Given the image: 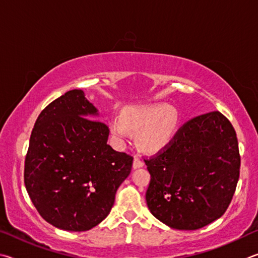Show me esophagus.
<instances>
[{
  "label": "esophagus",
  "mask_w": 258,
  "mask_h": 258,
  "mask_svg": "<svg viewBox=\"0 0 258 258\" xmlns=\"http://www.w3.org/2000/svg\"><path fill=\"white\" fill-rule=\"evenodd\" d=\"M144 163L143 162L138 159L137 156L134 157V162H133V168L134 169H139V168H143Z\"/></svg>",
  "instance_id": "obj_1"
}]
</instances>
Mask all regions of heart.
<instances>
[{
    "instance_id": "obj_1",
    "label": "heart",
    "mask_w": 258,
    "mask_h": 258,
    "mask_svg": "<svg viewBox=\"0 0 258 258\" xmlns=\"http://www.w3.org/2000/svg\"><path fill=\"white\" fill-rule=\"evenodd\" d=\"M178 123V112L171 106H134L124 110L122 116H112L108 128L119 144L125 143L130 132L136 133L138 147L153 154L172 142Z\"/></svg>"
}]
</instances>
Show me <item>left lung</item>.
Masks as SVG:
<instances>
[{"instance_id": "1", "label": "left lung", "mask_w": 258, "mask_h": 258, "mask_svg": "<svg viewBox=\"0 0 258 258\" xmlns=\"http://www.w3.org/2000/svg\"><path fill=\"white\" fill-rule=\"evenodd\" d=\"M146 202L157 220L177 230H197L227 211L240 169L232 124L218 111L194 117L155 157Z\"/></svg>"}]
</instances>
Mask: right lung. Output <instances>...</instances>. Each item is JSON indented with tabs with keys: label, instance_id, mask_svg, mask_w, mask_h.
Returning a JSON list of instances; mask_svg holds the SVG:
<instances>
[{
	"label": "right lung",
	"instance_id": "obj_1",
	"mask_svg": "<svg viewBox=\"0 0 258 258\" xmlns=\"http://www.w3.org/2000/svg\"><path fill=\"white\" fill-rule=\"evenodd\" d=\"M81 89L44 108L31 132L25 184L40 216L55 228L87 231L106 218L133 157L107 144V125Z\"/></svg>",
	"mask_w": 258,
	"mask_h": 258
}]
</instances>
